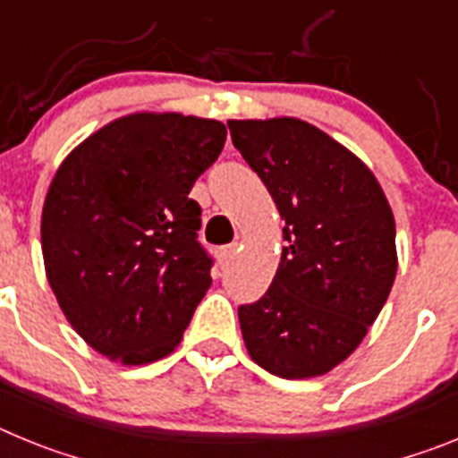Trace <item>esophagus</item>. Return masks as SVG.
<instances>
[{"instance_id": "34e87169", "label": "esophagus", "mask_w": 458, "mask_h": 458, "mask_svg": "<svg viewBox=\"0 0 458 458\" xmlns=\"http://www.w3.org/2000/svg\"><path fill=\"white\" fill-rule=\"evenodd\" d=\"M233 254H236V242H233V245H222V248H217L216 257H217V261H220V264H226V261H229Z\"/></svg>"}]
</instances>
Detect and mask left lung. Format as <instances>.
Wrapping results in <instances>:
<instances>
[{
	"instance_id": "obj_1",
	"label": "left lung",
	"mask_w": 458,
	"mask_h": 458,
	"mask_svg": "<svg viewBox=\"0 0 458 458\" xmlns=\"http://www.w3.org/2000/svg\"><path fill=\"white\" fill-rule=\"evenodd\" d=\"M226 125L284 220L273 284L238 307L248 353L279 378L321 376L358 349L390 295L392 208L367 165L317 125L291 116Z\"/></svg>"
}]
</instances>
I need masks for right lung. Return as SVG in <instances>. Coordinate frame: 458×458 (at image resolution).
<instances>
[{"label":"right lung","mask_w":458,"mask_h":458,"mask_svg":"<svg viewBox=\"0 0 458 458\" xmlns=\"http://www.w3.org/2000/svg\"><path fill=\"white\" fill-rule=\"evenodd\" d=\"M225 140L220 121L141 112L56 169L40 220L47 282L75 333L109 360L172 353L208 291L213 259L188 194Z\"/></svg>","instance_id":"obj_1"}]
</instances>
